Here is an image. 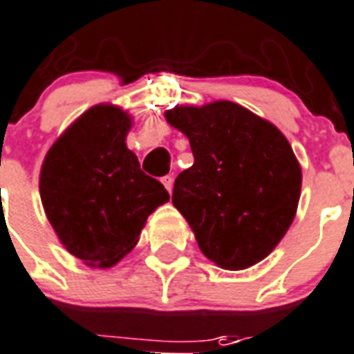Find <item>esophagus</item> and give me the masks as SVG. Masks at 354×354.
<instances>
[{"mask_svg": "<svg viewBox=\"0 0 354 354\" xmlns=\"http://www.w3.org/2000/svg\"><path fill=\"white\" fill-rule=\"evenodd\" d=\"M162 185L164 188L171 194V190H174V177L171 175H166V177H162Z\"/></svg>", "mask_w": 354, "mask_h": 354, "instance_id": "esophagus-1", "label": "esophagus"}]
</instances>
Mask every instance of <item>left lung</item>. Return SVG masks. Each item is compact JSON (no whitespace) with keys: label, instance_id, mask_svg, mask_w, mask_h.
I'll list each match as a JSON object with an SVG mask.
<instances>
[{"label":"left lung","instance_id":"1","mask_svg":"<svg viewBox=\"0 0 354 354\" xmlns=\"http://www.w3.org/2000/svg\"><path fill=\"white\" fill-rule=\"evenodd\" d=\"M164 117L190 140L194 166L175 179L171 203L201 252L226 270L265 259L298 210L301 168L289 140L230 100L175 106Z\"/></svg>","mask_w":354,"mask_h":354}]
</instances>
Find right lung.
Segmentation results:
<instances>
[{
  "mask_svg": "<svg viewBox=\"0 0 354 354\" xmlns=\"http://www.w3.org/2000/svg\"><path fill=\"white\" fill-rule=\"evenodd\" d=\"M133 118L98 104L56 138L39 171L45 216L67 252L109 268L138 243L146 219L169 195L126 146Z\"/></svg>",
  "mask_w": 354,
  "mask_h": 354,
  "instance_id": "add662e5",
  "label": "right lung"
}]
</instances>
